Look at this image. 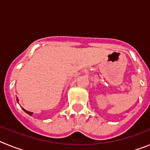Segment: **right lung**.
Instances as JSON below:
<instances>
[{
    "label": "right lung",
    "instance_id": "right-lung-1",
    "mask_svg": "<svg viewBox=\"0 0 150 150\" xmlns=\"http://www.w3.org/2000/svg\"><path fill=\"white\" fill-rule=\"evenodd\" d=\"M16 100H17V102H18V98H17V99H16ZM22 110H24V111H25V112H26V113H28V115H30V116H31V115H32V114H33V112H29V111L26 110H25V109H24V108H22Z\"/></svg>",
    "mask_w": 150,
    "mask_h": 150
}]
</instances>
